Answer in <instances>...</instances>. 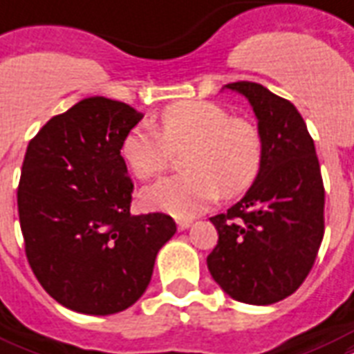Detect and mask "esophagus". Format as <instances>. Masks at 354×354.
Wrapping results in <instances>:
<instances>
[{
	"mask_svg": "<svg viewBox=\"0 0 354 354\" xmlns=\"http://www.w3.org/2000/svg\"><path fill=\"white\" fill-rule=\"evenodd\" d=\"M191 223H193V221H191V219H178L176 221L178 230H187L189 226H191Z\"/></svg>",
	"mask_w": 354,
	"mask_h": 354,
	"instance_id": "1",
	"label": "esophagus"
}]
</instances>
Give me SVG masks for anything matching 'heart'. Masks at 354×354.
I'll use <instances>...</instances> for the list:
<instances>
[{"mask_svg": "<svg viewBox=\"0 0 354 354\" xmlns=\"http://www.w3.org/2000/svg\"><path fill=\"white\" fill-rule=\"evenodd\" d=\"M185 174L167 178L142 191L148 207L176 217H193L219 193H245L260 174L263 139L249 118L212 102H178L158 118V129L137 124L124 135L120 156L135 176L156 180L171 165L172 152H183Z\"/></svg>", "mask_w": 354, "mask_h": 354, "instance_id": "obj_1", "label": "heart"}]
</instances>
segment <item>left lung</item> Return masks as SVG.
Wrapping results in <instances>:
<instances>
[{"instance_id":"1","label":"left lung","mask_w":354,"mask_h":354,"mask_svg":"<svg viewBox=\"0 0 354 354\" xmlns=\"http://www.w3.org/2000/svg\"><path fill=\"white\" fill-rule=\"evenodd\" d=\"M225 87L252 105L263 161L241 201L209 219L219 241L207 256V269L239 303L273 304L303 284L325 234L319 161L314 139L291 102L252 81Z\"/></svg>"}]
</instances>
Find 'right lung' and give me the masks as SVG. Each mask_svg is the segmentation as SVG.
<instances>
[{
	"mask_svg": "<svg viewBox=\"0 0 354 354\" xmlns=\"http://www.w3.org/2000/svg\"><path fill=\"white\" fill-rule=\"evenodd\" d=\"M142 113L93 96L50 118L27 145L18 185L26 256L59 304L88 315L129 308L176 232L165 213L131 215L120 142Z\"/></svg>",
	"mask_w": 354,
	"mask_h": 354,
	"instance_id": "obj_1",
	"label": "right lung"
}]
</instances>
